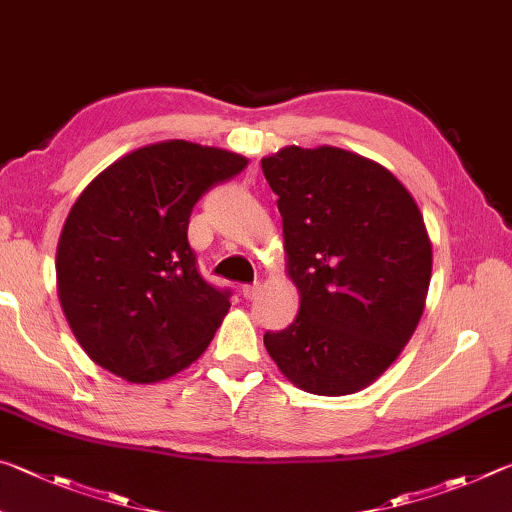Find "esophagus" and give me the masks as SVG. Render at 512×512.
Here are the masks:
<instances>
[{
	"instance_id": "obj_1",
	"label": "esophagus",
	"mask_w": 512,
	"mask_h": 512,
	"mask_svg": "<svg viewBox=\"0 0 512 512\" xmlns=\"http://www.w3.org/2000/svg\"><path fill=\"white\" fill-rule=\"evenodd\" d=\"M257 291H259L257 282L255 284H244V287H241V296H244L246 300H253L257 296Z\"/></svg>"
}]
</instances>
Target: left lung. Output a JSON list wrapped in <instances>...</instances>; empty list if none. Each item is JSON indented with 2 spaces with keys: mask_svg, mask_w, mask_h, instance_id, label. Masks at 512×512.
Listing matches in <instances>:
<instances>
[{
  "mask_svg": "<svg viewBox=\"0 0 512 512\" xmlns=\"http://www.w3.org/2000/svg\"><path fill=\"white\" fill-rule=\"evenodd\" d=\"M282 214L300 311L264 345L300 391L350 395L400 357L431 280L418 203L379 162L336 146H284L262 158Z\"/></svg>",
  "mask_w": 512,
  "mask_h": 512,
  "instance_id": "obj_1",
  "label": "left lung"
}]
</instances>
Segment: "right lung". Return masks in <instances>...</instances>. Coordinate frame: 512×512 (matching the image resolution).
<instances>
[{
	"mask_svg": "<svg viewBox=\"0 0 512 512\" xmlns=\"http://www.w3.org/2000/svg\"><path fill=\"white\" fill-rule=\"evenodd\" d=\"M246 164L239 153L167 140L112 162L76 198L56 250L58 298L97 366L153 384L205 352L230 291L198 273L189 216Z\"/></svg>",
	"mask_w": 512,
	"mask_h": 512,
	"instance_id": "1",
	"label": "right lung"
}]
</instances>
